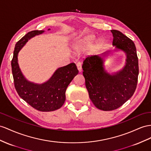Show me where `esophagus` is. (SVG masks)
I'll return each mask as SVG.
<instances>
[{
  "instance_id": "1",
  "label": "esophagus",
  "mask_w": 151,
  "mask_h": 151,
  "mask_svg": "<svg viewBox=\"0 0 151 151\" xmlns=\"http://www.w3.org/2000/svg\"><path fill=\"white\" fill-rule=\"evenodd\" d=\"M76 66H77V68H78V71L80 73L82 72V64H81V63H76Z\"/></svg>"
}]
</instances>
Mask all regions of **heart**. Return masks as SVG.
Here are the masks:
<instances>
[{"label":"heart","mask_w":151,"mask_h":151,"mask_svg":"<svg viewBox=\"0 0 151 151\" xmlns=\"http://www.w3.org/2000/svg\"><path fill=\"white\" fill-rule=\"evenodd\" d=\"M94 36L91 34H88L82 37L79 38L74 43H73V49L76 51H82L87 48L93 41L94 40ZM104 45V42L101 40H98L96 41L94 45L91 46L87 51V54L88 55H94L98 53L99 50H101Z\"/></svg>","instance_id":"b5f03b06"}]
</instances>
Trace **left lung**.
<instances>
[{"label":"left lung","instance_id":"obj_1","mask_svg":"<svg viewBox=\"0 0 151 151\" xmlns=\"http://www.w3.org/2000/svg\"><path fill=\"white\" fill-rule=\"evenodd\" d=\"M111 32L114 52L122 51L126 55L124 66L112 73L106 70L104 63L110 50L101 55L87 57L82 65L89 98L97 109L103 111L117 109L131 98L137 88L139 71L133 41L119 30H111Z\"/></svg>","mask_w":151,"mask_h":151}]
</instances>
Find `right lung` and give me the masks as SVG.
<instances>
[{"mask_svg":"<svg viewBox=\"0 0 151 151\" xmlns=\"http://www.w3.org/2000/svg\"><path fill=\"white\" fill-rule=\"evenodd\" d=\"M44 32L45 30L29 32L17 42L11 68L14 87L20 97L39 111H52L64 105L65 91L74 77L78 75V70L75 63L59 68L48 80L41 84L30 82L25 78L18 64V53L30 39Z\"/></svg>","mask_w":151,"mask_h":151,"instance_id":"right-lung-1","label":"right lung"}]
</instances>
